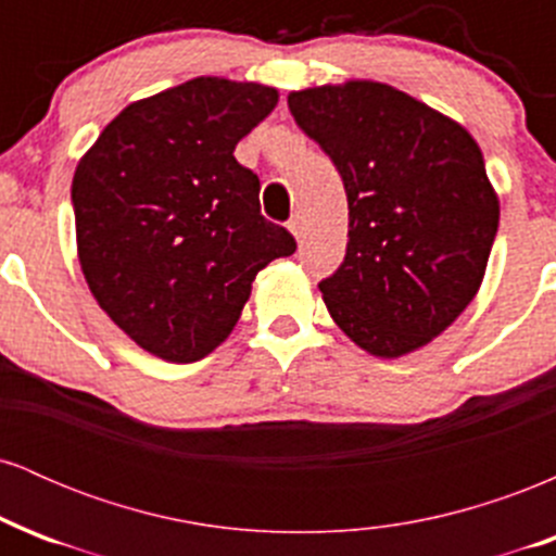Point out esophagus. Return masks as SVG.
Instances as JSON below:
<instances>
[{
  "mask_svg": "<svg viewBox=\"0 0 556 556\" xmlns=\"http://www.w3.org/2000/svg\"><path fill=\"white\" fill-rule=\"evenodd\" d=\"M287 229H290V232H292V238L300 240V238H303V229H305L303 227V219H300V216L295 214L290 222H287Z\"/></svg>",
  "mask_w": 556,
  "mask_h": 556,
  "instance_id": "1",
  "label": "esophagus"
}]
</instances>
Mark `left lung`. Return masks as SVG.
Listing matches in <instances>:
<instances>
[{
  "instance_id": "obj_1",
  "label": "left lung",
  "mask_w": 556,
  "mask_h": 556,
  "mask_svg": "<svg viewBox=\"0 0 556 556\" xmlns=\"http://www.w3.org/2000/svg\"><path fill=\"white\" fill-rule=\"evenodd\" d=\"M348 193V253L318 285L331 318L374 358H402L457 321L486 274L500 198L460 123L379 80L287 96Z\"/></svg>"
}]
</instances>
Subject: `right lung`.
Returning <instances> with one entry per match:
<instances>
[{
	"instance_id": "1",
	"label": "right lung",
	"mask_w": 556,
	"mask_h": 556,
	"mask_svg": "<svg viewBox=\"0 0 556 556\" xmlns=\"http://www.w3.org/2000/svg\"><path fill=\"white\" fill-rule=\"evenodd\" d=\"M277 101L264 83L201 75L127 104L75 167L88 290L156 358L214 353L256 274L295 251L292 235L261 216L258 177L232 156Z\"/></svg>"
}]
</instances>
